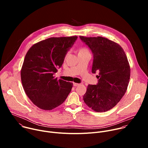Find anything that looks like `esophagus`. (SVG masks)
Masks as SVG:
<instances>
[{
  "mask_svg": "<svg viewBox=\"0 0 148 148\" xmlns=\"http://www.w3.org/2000/svg\"><path fill=\"white\" fill-rule=\"evenodd\" d=\"M80 84H78V83H75V82H74L73 83V86H74V87H77V86H79Z\"/></svg>",
  "mask_w": 148,
  "mask_h": 148,
  "instance_id": "esophagus-1",
  "label": "esophagus"
}]
</instances>
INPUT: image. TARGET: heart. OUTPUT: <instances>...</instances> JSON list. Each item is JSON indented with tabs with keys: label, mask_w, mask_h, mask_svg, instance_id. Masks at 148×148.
Instances as JSON below:
<instances>
[{
	"label": "heart",
	"mask_w": 148,
	"mask_h": 148,
	"mask_svg": "<svg viewBox=\"0 0 148 148\" xmlns=\"http://www.w3.org/2000/svg\"><path fill=\"white\" fill-rule=\"evenodd\" d=\"M88 50L87 48L86 47H81L79 49L78 53H88Z\"/></svg>",
	"instance_id": "heart-1"
}]
</instances>
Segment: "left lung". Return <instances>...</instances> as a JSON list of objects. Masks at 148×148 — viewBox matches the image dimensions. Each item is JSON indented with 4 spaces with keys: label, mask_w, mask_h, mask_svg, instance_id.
I'll return each mask as SVG.
<instances>
[{
    "label": "left lung",
    "mask_w": 148,
    "mask_h": 148,
    "mask_svg": "<svg viewBox=\"0 0 148 148\" xmlns=\"http://www.w3.org/2000/svg\"><path fill=\"white\" fill-rule=\"evenodd\" d=\"M79 38L92 52V73H98L99 79L97 85L88 86L84 101L95 112L108 111L120 101L127 90L131 74L127 57L120 45L107 38Z\"/></svg>",
    "instance_id": "obj_1"
}]
</instances>
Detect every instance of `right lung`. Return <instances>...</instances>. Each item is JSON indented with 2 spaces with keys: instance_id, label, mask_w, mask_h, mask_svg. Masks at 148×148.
<instances>
[{
  "instance_id": "add662e5",
  "label": "right lung",
  "mask_w": 148,
  "mask_h": 148,
  "mask_svg": "<svg viewBox=\"0 0 148 148\" xmlns=\"http://www.w3.org/2000/svg\"><path fill=\"white\" fill-rule=\"evenodd\" d=\"M77 36L50 37L33 45L27 52L21 69V81L25 93L36 106L51 110L64 102L73 84L53 75L64 62Z\"/></svg>"
}]
</instances>
